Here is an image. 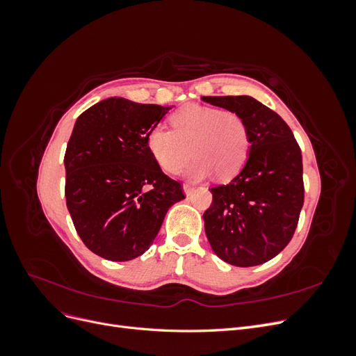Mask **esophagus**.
Returning <instances> with one entry per match:
<instances>
[{"label":"esophagus","mask_w":356,"mask_h":356,"mask_svg":"<svg viewBox=\"0 0 356 356\" xmlns=\"http://www.w3.org/2000/svg\"><path fill=\"white\" fill-rule=\"evenodd\" d=\"M193 190H195V186H193V184H188V182H186V184H184V191H186V195H187V196H190L191 193H193Z\"/></svg>","instance_id":"1"}]
</instances>
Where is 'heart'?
<instances>
[{
	"label": "heart",
	"instance_id": "obj_1",
	"mask_svg": "<svg viewBox=\"0 0 356 356\" xmlns=\"http://www.w3.org/2000/svg\"><path fill=\"white\" fill-rule=\"evenodd\" d=\"M170 129L153 127L147 147L156 163L168 174H178L191 154L196 157L188 174L200 178L213 172L218 179L238 175L251 148L245 118L233 110L187 105L169 117Z\"/></svg>",
	"mask_w": 356,
	"mask_h": 356
}]
</instances>
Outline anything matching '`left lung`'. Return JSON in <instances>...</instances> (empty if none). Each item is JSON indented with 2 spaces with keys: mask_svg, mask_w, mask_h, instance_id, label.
<instances>
[{
  "mask_svg": "<svg viewBox=\"0 0 356 356\" xmlns=\"http://www.w3.org/2000/svg\"><path fill=\"white\" fill-rule=\"evenodd\" d=\"M239 113L250 129L246 165L229 184L212 187L204 232L225 263L251 267L272 260L293 239L305 203L303 157L289 126L251 96H202Z\"/></svg>",
  "mask_w": 356,
  "mask_h": 356,
  "instance_id": "left-lung-1",
  "label": "left lung"
}]
</instances>
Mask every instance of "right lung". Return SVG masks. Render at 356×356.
I'll use <instances>...</instances> for the list:
<instances>
[{
	"instance_id": "obj_1",
	"label": "right lung",
	"mask_w": 356,
	"mask_h": 356,
	"mask_svg": "<svg viewBox=\"0 0 356 356\" xmlns=\"http://www.w3.org/2000/svg\"><path fill=\"white\" fill-rule=\"evenodd\" d=\"M169 106L123 98L101 101L74 124L65 157V197L83 243L105 260L143 255L168 209L186 199L147 147Z\"/></svg>"
}]
</instances>
